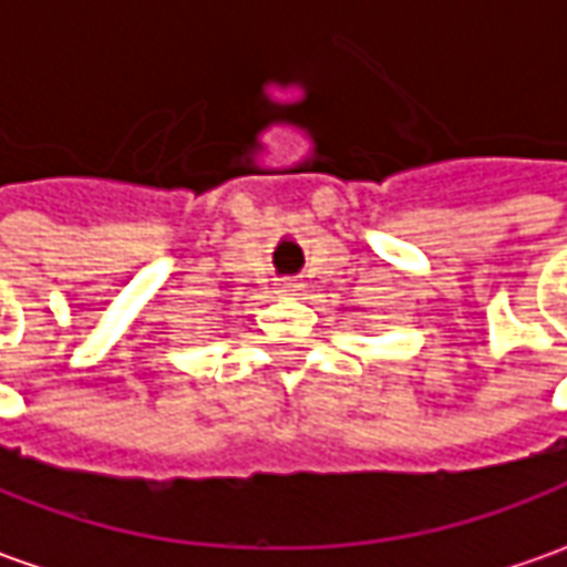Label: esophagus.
I'll use <instances>...</instances> for the list:
<instances>
[{
	"mask_svg": "<svg viewBox=\"0 0 567 567\" xmlns=\"http://www.w3.org/2000/svg\"><path fill=\"white\" fill-rule=\"evenodd\" d=\"M303 282L301 279H282L279 282V295H301Z\"/></svg>",
	"mask_w": 567,
	"mask_h": 567,
	"instance_id": "esophagus-1",
	"label": "esophagus"
}]
</instances>
